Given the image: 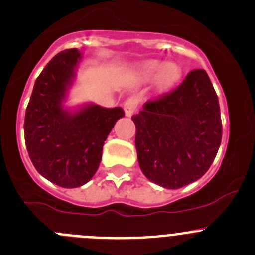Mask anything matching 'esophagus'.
Wrapping results in <instances>:
<instances>
[{
  "instance_id": "esophagus-1",
  "label": "esophagus",
  "mask_w": 255,
  "mask_h": 255,
  "mask_svg": "<svg viewBox=\"0 0 255 255\" xmlns=\"http://www.w3.org/2000/svg\"><path fill=\"white\" fill-rule=\"evenodd\" d=\"M137 101H135L134 98H128L127 101L125 102V104H123V109H125V113L127 117H130L133 116V113L135 112V109H137Z\"/></svg>"
}]
</instances>
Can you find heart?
Wrapping results in <instances>:
<instances>
[{
  "mask_svg": "<svg viewBox=\"0 0 255 255\" xmlns=\"http://www.w3.org/2000/svg\"><path fill=\"white\" fill-rule=\"evenodd\" d=\"M143 71L146 75L156 74V82L160 87H170L180 77V68L175 63H165L161 65L160 61L149 60L143 64Z\"/></svg>",
  "mask_w": 255,
  "mask_h": 255,
  "instance_id": "heart-1",
  "label": "heart"
}]
</instances>
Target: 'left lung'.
Returning a JSON list of instances; mask_svg holds the SVG:
<instances>
[{
  "instance_id": "1",
  "label": "left lung",
  "mask_w": 255,
  "mask_h": 255,
  "mask_svg": "<svg viewBox=\"0 0 255 255\" xmlns=\"http://www.w3.org/2000/svg\"><path fill=\"white\" fill-rule=\"evenodd\" d=\"M138 163L149 181L180 189L205 175L221 143L220 107L204 69L132 117Z\"/></svg>"
}]
</instances>
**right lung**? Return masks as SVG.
Returning a JSON list of instances; mask_svg holds the SVG:
<instances>
[{"label":"right lung","instance_id":"1","mask_svg":"<svg viewBox=\"0 0 255 255\" xmlns=\"http://www.w3.org/2000/svg\"><path fill=\"white\" fill-rule=\"evenodd\" d=\"M82 52L56 54L41 71L25 116V142L37 172L58 186L74 189L87 184L102 160L104 141L125 116L121 107L88 103L75 111L64 106L75 79Z\"/></svg>","mask_w":255,"mask_h":255}]
</instances>
